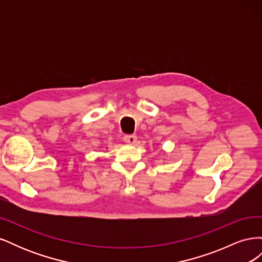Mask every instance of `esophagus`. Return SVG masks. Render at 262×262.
<instances>
[{"label": "esophagus", "mask_w": 262, "mask_h": 262, "mask_svg": "<svg viewBox=\"0 0 262 262\" xmlns=\"http://www.w3.org/2000/svg\"><path fill=\"white\" fill-rule=\"evenodd\" d=\"M123 140L125 143L128 144H134L137 142V137L134 134H126V136L123 137Z\"/></svg>", "instance_id": "obj_1"}]
</instances>
